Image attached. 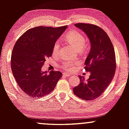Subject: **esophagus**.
Listing matches in <instances>:
<instances>
[{"label":"esophagus","instance_id":"esophagus-1","mask_svg":"<svg viewBox=\"0 0 129 129\" xmlns=\"http://www.w3.org/2000/svg\"><path fill=\"white\" fill-rule=\"evenodd\" d=\"M63 76L64 77H70L71 76L70 74L68 73H63Z\"/></svg>","mask_w":129,"mask_h":129}]
</instances>
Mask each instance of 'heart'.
I'll return each instance as SVG.
<instances>
[{
    "label": "heart",
    "mask_w": 129,
    "mask_h": 129,
    "mask_svg": "<svg viewBox=\"0 0 129 129\" xmlns=\"http://www.w3.org/2000/svg\"><path fill=\"white\" fill-rule=\"evenodd\" d=\"M66 39L78 51H81L86 45L85 38L81 34L77 31H72L69 33L66 36ZM60 46V44L59 41H57L54 43L53 48V54H57L58 53ZM79 63V62L78 61V60L75 62H72L69 60H66L62 64V67L67 70H72L74 68V66L78 65Z\"/></svg>",
    "instance_id": "1"
}]
</instances>
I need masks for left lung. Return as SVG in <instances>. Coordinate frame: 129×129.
Returning <instances> with one entry per match:
<instances>
[{
	"instance_id": "1",
	"label": "left lung",
	"mask_w": 129,
	"mask_h": 129,
	"mask_svg": "<svg viewBox=\"0 0 129 129\" xmlns=\"http://www.w3.org/2000/svg\"><path fill=\"white\" fill-rule=\"evenodd\" d=\"M75 26L89 39L91 47L84 64L90 75L86 81L79 76L80 84L74 87L73 93L84 100H93L101 95L113 79L116 70L115 50L107 33L99 26L81 23Z\"/></svg>"
}]
</instances>
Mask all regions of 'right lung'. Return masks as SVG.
<instances>
[{
  "label": "right lung",
  "mask_w": 129,
  "mask_h": 129,
  "mask_svg": "<svg viewBox=\"0 0 129 129\" xmlns=\"http://www.w3.org/2000/svg\"><path fill=\"white\" fill-rule=\"evenodd\" d=\"M67 26H38L22 35L14 46L11 66L13 75L23 92L32 98H41L53 91L62 77L58 71H42L47 57H51L54 43Z\"/></svg>",
  "instance_id": "right-lung-1"
}]
</instances>
